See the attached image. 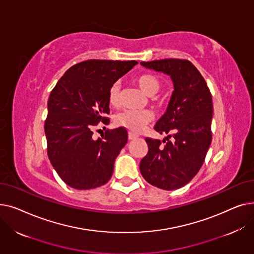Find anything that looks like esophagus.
Instances as JSON below:
<instances>
[{
	"label": "esophagus",
	"mask_w": 254,
	"mask_h": 254,
	"mask_svg": "<svg viewBox=\"0 0 254 254\" xmlns=\"http://www.w3.org/2000/svg\"><path fill=\"white\" fill-rule=\"evenodd\" d=\"M138 138V136L136 135V134H134V132H128V140H135V139H137Z\"/></svg>",
	"instance_id": "obj_1"
}]
</instances>
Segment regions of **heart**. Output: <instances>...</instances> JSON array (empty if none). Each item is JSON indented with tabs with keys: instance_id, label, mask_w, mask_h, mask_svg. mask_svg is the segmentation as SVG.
Listing matches in <instances>:
<instances>
[{
	"instance_id": "1",
	"label": "heart",
	"mask_w": 254,
	"mask_h": 254,
	"mask_svg": "<svg viewBox=\"0 0 254 254\" xmlns=\"http://www.w3.org/2000/svg\"><path fill=\"white\" fill-rule=\"evenodd\" d=\"M138 86L143 90L145 95L152 97L161 89L159 80L150 74H142L135 79ZM108 101L111 106H117L120 102V84L118 82L113 83L108 91ZM153 115L148 110H124L119 112L114 119L117 127H126L131 131H140L146 125L150 123Z\"/></svg>"
}]
</instances>
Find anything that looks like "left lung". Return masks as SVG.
<instances>
[{"label": "left lung", "instance_id": "1", "mask_svg": "<svg viewBox=\"0 0 254 254\" xmlns=\"http://www.w3.org/2000/svg\"><path fill=\"white\" fill-rule=\"evenodd\" d=\"M140 64L169 75L174 84L168 108L154 127L159 134H168L165 145L145 139L148 152L141 159L140 172L151 185L174 190L188 184L205 161L212 140L211 92L190 61L166 59Z\"/></svg>", "mask_w": 254, "mask_h": 254}]
</instances>
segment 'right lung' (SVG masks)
I'll return each mask as SVG.
<instances>
[{"mask_svg":"<svg viewBox=\"0 0 254 254\" xmlns=\"http://www.w3.org/2000/svg\"><path fill=\"white\" fill-rule=\"evenodd\" d=\"M136 61L89 60L66 71L52 89L45 120L48 158L62 180L86 190L111 178L114 162L127 142L124 127L106 130L97 140L93 128L108 124V91L134 68Z\"/></svg>","mask_w":254,"mask_h":254,"instance_id":"right-lung-1","label":"right lung"}]
</instances>
